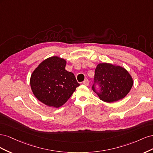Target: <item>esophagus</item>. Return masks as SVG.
I'll return each mask as SVG.
<instances>
[{
    "mask_svg": "<svg viewBox=\"0 0 153 153\" xmlns=\"http://www.w3.org/2000/svg\"><path fill=\"white\" fill-rule=\"evenodd\" d=\"M83 84H84L85 85H89V82L88 79H85L84 81L83 82Z\"/></svg>",
    "mask_w": 153,
    "mask_h": 153,
    "instance_id": "esophagus-1",
    "label": "esophagus"
}]
</instances>
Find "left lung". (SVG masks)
Masks as SVG:
<instances>
[{"instance_id": "8db88e82", "label": "left lung", "mask_w": 153, "mask_h": 153, "mask_svg": "<svg viewBox=\"0 0 153 153\" xmlns=\"http://www.w3.org/2000/svg\"><path fill=\"white\" fill-rule=\"evenodd\" d=\"M92 89L100 100L107 103L124 98L133 84L131 75L124 68L111 64H99L95 69Z\"/></svg>"}]
</instances>
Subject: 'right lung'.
<instances>
[{
  "mask_svg": "<svg viewBox=\"0 0 153 153\" xmlns=\"http://www.w3.org/2000/svg\"><path fill=\"white\" fill-rule=\"evenodd\" d=\"M66 62L58 57L45 60L30 77L34 96L49 106L58 108L65 103L80 85L74 74L65 69Z\"/></svg>",
  "mask_w": 153,
  "mask_h": 153,
  "instance_id": "add662e5",
  "label": "right lung"
}]
</instances>
